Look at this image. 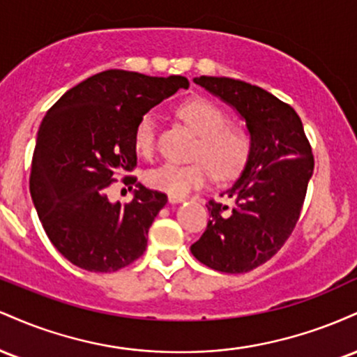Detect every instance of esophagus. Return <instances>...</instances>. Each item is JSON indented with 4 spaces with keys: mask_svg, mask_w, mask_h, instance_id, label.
Segmentation results:
<instances>
[{
    "mask_svg": "<svg viewBox=\"0 0 357 357\" xmlns=\"http://www.w3.org/2000/svg\"><path fill=\"white\" fill-rule=\"evenodd\" d=\"M184 202V198H178V196H169V203H181Z\"/></svg>",
    "mask_w": 357,
    "mask_h": 357,
    "instance_id": "1",
    "label": "esophagus"
}]
</instances>
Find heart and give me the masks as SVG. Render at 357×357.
<instances>
[{
    "label": "heart",
    "mask_w": 357,
    "mask_h": 357,
    "mask_svg": "<svg viewBox=\"0 0 357 357\" xmlns=\"http://www.w3.org/2000/svg\"><path fill=\"white\" fill-rule=\"evenodd\" d=\"M176 114L198 136L188 165L165 162L146 173V183L169 196L184 198L206 184L210 173L228 179L240 173L247 162L252 137L243 126L230 122L227 110L206 97H191L176 107ZM134 151L151 158L155 146V124L151 116L139 119L132 136Z\"/></svg>",
    "instance_id": "obj_1"
}]
</instances>
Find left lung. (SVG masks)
Instances as JSON below:
<instances>
[{
    "label": "left lung",
    "instance_id": "8db88e82",
    "mask_svg": "<svg viewBox=\"0 0 357 357\" xmlns=\"http://www.w3.org/2000/svg\"><path fill=\"white\" fill-rule=\"evenodd\" d=\"M195 82L245 119L252 149L238 179L221 195L233 208L208 202L210 221L191 253L213 270L245 273L270 260L292 235L314 173L312 147L296 110L267 90L228 77Z\"/></svg>",
    "mask_w": 357,
    "mask_h": 357
}]
</instances>
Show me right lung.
Listing matches in <instances>:
<instances>
[{
    "label": "right lung",
    "instance_id": "obj_1",
    "mask_svg": "<svg viewBox=\"0 0 357 357\" xmlns=\"http://www.w3.org/2000/svg\"><path fill=\"white\" fill-rule=\"evenodd\" d=\"M186 77L105 70L65 92L40 126L30 192L43 230L59 252L89 272H116L144 253L147 231L167 203L165 192L126 176L129 203H110L116 174L137 165L132 136L154 105L188 89Z\"/></svg>",
    "mask_w": 357,
    "mask_h": 357
}]
</instances>
